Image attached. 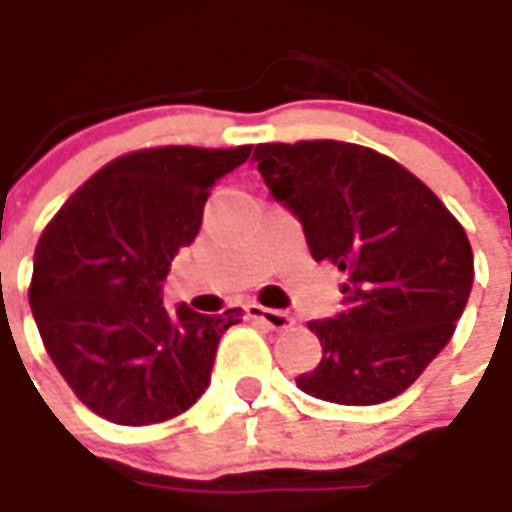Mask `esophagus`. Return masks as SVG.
I'll return each mask as SVG.
<instances>
[{
  "instance_id": "1",
  "label": "esophagus",
  "mask_w": 512,
  "mask_h": 512,
  "mask_svg": "<svg viewBox=\"0 0 512 512\" xmlns=\"http://www.w3.org/2000/svg\"><path fill=\"white\" fill-rule=\"evenodd\" d=\"M247 316L250 319H256V322H262L270 330H287V327H293V316L285 313V310H273V307H262V305H247Z\"/></svg>"
}]
</instances>
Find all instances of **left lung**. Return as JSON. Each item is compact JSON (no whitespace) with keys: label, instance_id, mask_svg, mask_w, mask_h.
Returning <instances> with one entry per match:
<instances>
[{"label":"left lung","instance_id":"8db88e82","mask_svg":"<svg viewBox=\"0 0 512 512\" xmlns=\"http://www.w3.org/2000/svg\"><path fill=\"white\" fill-rule=\"evenodd\" d=\"M270 196L302 222L316 262L347 273L342 310L316 319L322 362L296 384L336 404L396 399L450 342L473 250L442 199L376 150L316 139L256 145Z\"/></svg>","mask_w":512,"mask_h":512}]
</instances>
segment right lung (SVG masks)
Returning a JSON list of instances; mask_svg holds the SVG:
<instances>
[{"label":"right lung","mask_w":512,"mask_h":512,"mask_svg":"<svg viewBox=\"0 0 512 512\" xmlns=\"http://www.w3.org/2000/svg\"><path fill=\"white\" fill-rule=\"evenodd\" d=\"M247 156L250 145L119 156L39 236L30 310L56 370L96 416L128 427L168 422L207 390L219 339L242 310H168L162 285L202 227L210 187Z\"/></svg>","instance_id":"add662e5"}]
</instances>
